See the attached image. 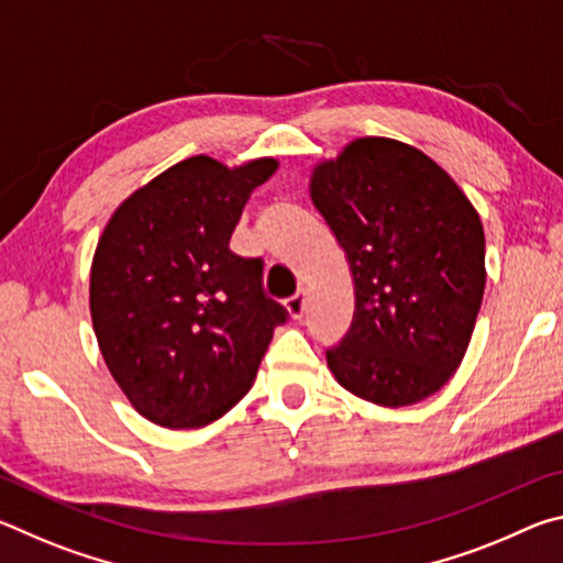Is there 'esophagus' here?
I'll return each instance as SVG.
<instances>
[{
  "label": "esophagus",
  "mask_w": 563,
  "mask_h": 563,
  "mask_svg": "<svg viewBox=\"0 0 563 563\" xmlns=\"http://www.w3.org/2000/svg\"><path fill=\"white\" fill-rule=\"evenodd\" d=\"M285 310H288V316L292 320H300L305 316V310H308V298H305V292L292 295V298L285 302Z\"/></svg>",
  "instance_id": "obj_1"
}]
</instances>
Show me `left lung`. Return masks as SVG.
Instances as JSON below:
<instances>
[{"label": "left lung", "instance_id": "1", "mask_svg": "<svg viewBox=\"0 0 563 563\" xmlns=\"http://www.w3.org/2000/svg\"><path fill=\"white\" fill-rule=\"evenodd\" d=\"M310 198L355 283L347 335L328 350L338 383L379 407L450 383L482 308L484 228L464 190L422 151L365 136L312 168Z\"/></svg>", "mask_w": 563, "mask_h": 563}]
</instances>
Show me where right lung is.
I'll list each match as a JSON object with an SVG mask.
<instances>
[{
    "label": "right lung",
    "instance_id": "1",
    "mask_svg": "<svg viewBox=\"0 0 563 563\" xmlns=\"http://www.w3.org/2000/svg\"><path fill=\"white\" fill-rule=\"evenodd\" d=\"M278 168L190 156L133 190L103 228L89 308L111 377L139 415L168 430L223 417L251 389L273 330L263 261L231 251L247 198Z\"/></svg>",
    "mask_w": 563,
    "mask_h": 563
}]
</instances>
